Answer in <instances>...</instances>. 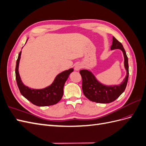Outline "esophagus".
<instances>
[{
  "instance_id": "34e87169",
  "label": "esophagus",
  "mask_w": 146,
  "mask_h": 146,
  "mask_svg": "<svg viewBox=\"0 0 146 146\" xmlns=\"http://www.w3.org/2000/svg\"><path fill=\"white\" fill-rule=\"evenodd\" d=\"M82 68V64L80 63H77L76 65H75L74 69L76 70H79Z\"/></svg>"
}]
</instances>
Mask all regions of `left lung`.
Returning a JSON list of instances; mask_svg holds the SVG:
<instances>
[{
  "instance_id": "left-lung-1",
  "label": "left lung",
  "mask_w": 146,
  "mask_h": 146,
  "mask_svg": "<svg viewBox=\"0 0 146 146\" xmlns=\"http://www.w3.org/2000/svg\"><path fill=\"white\" fill-rule=\"evenodd\" d=\"M120 49L124 57V67L127 75L120 85L107 86L98 80L94 75L88 69L80 71L82 78V90L84 95L90 100L97 103L108 104L114 101L125 91L129 78V63L128 58L122 44L113 36L111 50Z\"/></svg>"
}]
</instances>
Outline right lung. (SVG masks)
I'll use <instances>...</instances> for the list:
<instances>
[{
  "mask_svg": "<svg viewBox=\"0 0 146 146\" xmlns=\"http://www.w3.org/2000/svg\"><path fill=\"white\" fill-rule=\"evenodd\" d=\"M21 55V51L16 61L15 73L17 85L21 94L33 104L39 107H46L58 103L63 97L64 83L70 74L73 72L74 69L70 68L66 70L57 75L53 83L46 88L42 89H33L25 86L21 79L18 70Z\"/></svg>",
  "mask_w": 146,
  "mask_h": 146,
  "instance_id": "add662e5",
  "label": "right lung"
}]
</instances>
